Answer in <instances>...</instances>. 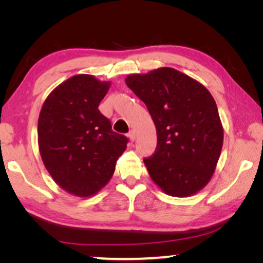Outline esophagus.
Instances as JSON below:
<instances>
[{
  "instance_id": "1",
  "label": "esophagus",
  "mask_w": 263,
  "mask_h": 263,
  "mask_svg": "<svg viewBox=\"0 0 263 263\" xmlns=\"http://www.w3.org/2000/svg\"><path fill=\"white\" fill-rule=\"evenodd\" d=\"M128 138L130 139V141H134L135 138H136L135 132H134V130H130V132H129V133H128Z\"/></svg>"
}]
</instances>
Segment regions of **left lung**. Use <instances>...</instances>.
I'll list each match as a JSON object with an SVG mask.
<instances>
[{
	"label": "left lung",
	"mask_w": 263,
	"mask_h": 263,
	"mask_svg": "<svg viewBox=\"0 0 263 263\" xmlns=\"http://www.w3.org/2000/svg\"><path fill=\"white\" fill-rule=\"evenodd\" d=\"M127 86L146 104L157 148L143 159L154 183L172 196H190L210 182L220 157L222 127L208 89L174 68L132 74Z\"/></svg>",
	"instance_id": "8db88e82"
}]
</instances>
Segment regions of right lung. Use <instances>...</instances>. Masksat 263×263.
Listing matches in <instances>:
<instances>
[{
	"label": "right lung",
	"mask_w": 263,
	"mask_h": 263,
	"mask_svg": "<svg viewBox=\"0 0 263 263\" xmlns=\"http://www.w3.org/2000/svg\"><path fill=\"white\" fill-rule=\"evenodd\" d=\"M110 88L87 74L68 79L50 93L38 120V143L46 170L60 186L91 196L114 175L127 136L111 129L98 106Z\"/></svg>",
	"instance_id": "obj_1"
}]
</instances>
